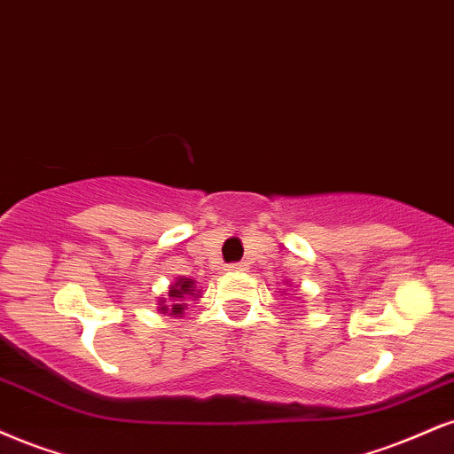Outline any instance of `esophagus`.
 I'll use <instances>...</instances> for the list:
<instances>
[{"instance_id": "1", "label": "esophagus", "mask_w": 454, "mask_h": 454, "mask_svg": "<svg viewBox=\"0 0 454 454\" xmlns=\"http://www.w3.org/2000/svg\"><path fill=\"white\" fill-rule=\"evenodd\" d=\"M226 270H231V272H234V270H247V264H245V262H232V264L226 266Z\"/></svg>"}]
</instances>
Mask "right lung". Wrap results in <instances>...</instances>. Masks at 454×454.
Masks as SVG:
<instances>
[{
    "instance_id": "add662e5",
    "label": "right lung",
    "mask_w": 454,
    "mask_h": 454,
    "mask_svg": "<svg viewBox=\"0 0 454 454\" xmlns=\"http://www.w3.org/2000/svg\"><path fill=\"white\" fill-rule=\"evenodd\" d=\"M196 283L194 279H177L173 283L171 287H168V300H171V304H165V300H160V310L162 313H168V315H184V310L188 304H185V296H192L196 298L199 294H196Z\"/></svg>"
}]
</instances>
